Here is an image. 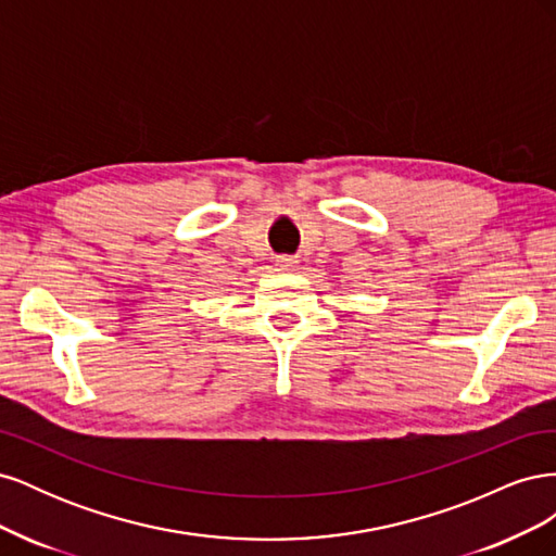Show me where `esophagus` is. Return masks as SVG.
Returning a JSON list of instances; mask_svg holds the SVG:
<instances>
[{"label":"esophagus","mask_w":556,"mask_h":556,"mask_svg":"<svg viewBox=\"0 0 556 556\" xmlns=\"http://www.w3.org/2000/svg\"><path fill=\"white\" fill-rule=\"evenodd\" d=\"M296 264H299V260L290 257V255H278L276 257V266L280 268V271H294Z\"/></svg>","instance_id":"obj_1"}]
</instances>
